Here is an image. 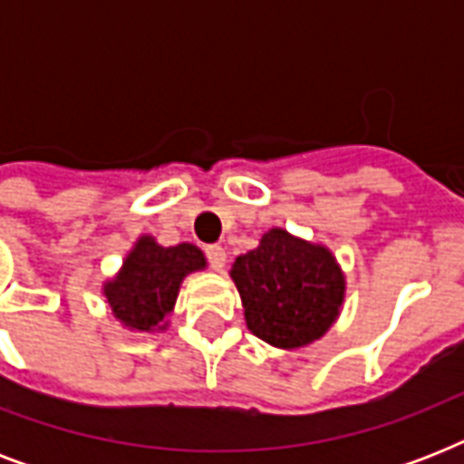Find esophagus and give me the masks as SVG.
<instances>
[{
    "mask_svg": "<svg viewBox=\"0 0 464 464\" xmlns=\"http://www.w3.org/2000/svg\"><path fill=\"white\" fill-rule=\"evenodd\" d=\"M207 260H209L211 269H224L226 265V250L221 246H209L207 247Z\"/></svg>",
    "mask_w": 464,
    "mask_h": 464,
    "instance_id": "34e87169",
    "label": "esophagus"
}]
</instances>
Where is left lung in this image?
<instances>
[{
    "instance_id": "left-lung-1",
    "label": "left lung",
    "mask_w": 464,
    "mask_h": 464,
    "mask_svg": "<svg viewBox=\"0 0 464 464\" xmlns=\"http://www.w3.org/2000/svg\"><path fill=\"white\" fill-rule=\"evenodd\" d=\"M231 279L247 330L279 349L323 337L344 301V275L334 255L284 228L267 231L255 250L236 257Z\"/></svg>"
}]
</instances>
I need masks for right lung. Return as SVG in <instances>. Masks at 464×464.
I'll use <instances>...</instances> for the list:
<instances>
[{
    "instance_id": "add662e5",
    "label": "right lung",
    "mask_w": 464,
    "mask_h": 464,
    "mask_svg": "<svg viewBox=\"0 0 464 464\" xmlns=\"http://www.w3.org/2000/svg\"><path fill=\"white\" fill-rule=\"evenodd\" d=\"M204 267L207 260L197 246L163 247L151 236H141L118 276L103 284V296L127 330H166L182 279Z\"/></svg>"
}]
</instances>
